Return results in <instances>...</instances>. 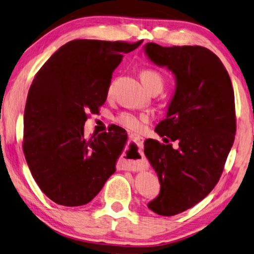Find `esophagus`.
Segmentation results:
<instances>
[{
	"instance_id": "34e87169",
	"label": "esophagus",
	"mask_w": 254,
	"mask_h": 254,
	"mask_svg": "<svg viewBox=\"0 0 254 254\" xmlns=\"http://www.w3.org/2000/svg\"><path fill=\"white\" fill-rule=\"evenodd\" d=\"M130 138H131L132 141H133V142H135L136 144H138V147H139V148H142V146H143V141H144V138H143V136L139 135V134H131V135H130Z\"/></svg>"
}]
</instances>
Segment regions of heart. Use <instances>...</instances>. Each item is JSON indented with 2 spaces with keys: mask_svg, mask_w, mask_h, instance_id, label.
<instances>
[{
  "mask_svg": "<svg viewBox=\"0 0 254 254\" xmlns=\"http://www.w3.org/2000/svg\"><path fill=\"white\" fill-rule=\"evenodd\" d=\"M140 78L143 86L150 92H160L165 86V76L162 72L155 69H144L140 73ZM111 94V89L108 91ZM150 115L147 113H133V112H122L115 118V122L120 126L128 128L132 131H139L143 128L144 124L149 122Z\"/></svg>",
  "mask_w": 254,
  "mask_h": 254,
  "instance_id": "b5f03b06",
  "label": "heart"
}]
</instances>
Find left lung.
I'll return each instance as SVG.
<instances>
[{
	"instance_id": "8db88e82",
	"label": "left lung",
	"mask_w": 254,
	"mask_h": 254,
	"mask_svg": "<svg viewBox=\"0 0 254 254\" xmlns=\"http://www.w3.org/2000/svg\"><path fill=\"white\" fill-rule=\"evenodd\" d=\"M144 51L176 78L166 119L155 128L165 144L154 139L144 142L160 182L159 195L148 208L174 216L195 206L218 183L235 139L234 90L224 64L206 47L148 43ZM170 141L178 146L173 148Z\"/></svg>"
}]
</instances>
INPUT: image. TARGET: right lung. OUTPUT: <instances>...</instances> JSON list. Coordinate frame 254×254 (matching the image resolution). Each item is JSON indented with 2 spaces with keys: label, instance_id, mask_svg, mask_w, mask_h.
<instances>
[{
  "label": "right lung",
  "instance_id": "right-lung-1",
  "mask_svg": "<svg viewBox=\"0 0 254 254\" xmlns=\"http://www.w3.org/2000/svg\"><path fill=\"white\" fill-rule=\"evenodd\" d=\"M136 43L76 39L60 47L36 73L23 114L22 149L44 194L66 207L95 198L115 172L127 136L119 127L90 138L88 113H98L112 74Z\"/></svg>",
  "mask_w": 254,
  "mask_h": 254
}]
</instances>
